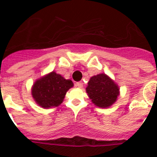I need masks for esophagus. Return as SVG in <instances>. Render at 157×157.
<instances>
[{
    "instance_id": "esophagus-1",
    "label": "esophagus",
    "mask_w": 157,
    "mask_h": 157,
    "mask_svg": "<svg viewBox=\"0 0 157 157\" xmlns=\"http://www.w3.org/2000/svg\"><path fill=\"white\" fill-rule=\"evenodd\" d=\"M75 86H76L77 87H79V88H82V86H83V82H76Z\"/></svg>"
}]
</instances>
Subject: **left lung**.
Masks as SVG:
<instances>
[{
	"instance_id": "8db88e82",
	"label": "left lung",
	"mask_w": 157,
	"mask_h": 157,
	"mask_svg": "<svg viewBox=\"0 0 157 157\" xmlns=\"http://www.w3.org/2000/svg\"><path fill=\"white\" fill-rule=\"evenodd\" d=\"M86 91L92 103L101 109L111 107L120 93L118 84L104 73L92 76Z\"/></svg>"
}]
</instances>
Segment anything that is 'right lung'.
<instances>
[{
	"mask_svg": "<svg viewBox=\"0 0 157 157\" xmlns=\"http://www.w3.org/2000/svg\"><path fill=\"white\" fill-rule=\"evenodd\" d=\"M73 82L66 80L55 71L46 74L37 79L31 92L33 100L43 109H50L60 105L69 89L73 87Z\"/></svg>",
	"mask_w": 157,
	"mask_h": 157,
	"instance_id": "1",
	"label": "right lung"
}]
</instances>
